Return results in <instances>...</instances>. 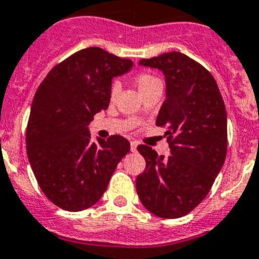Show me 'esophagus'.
<instances>
[{
	"mask_svg": "<svg viewBox=\"0 0 259 259\" xmlns=\"http://www.w3.org/2000/svg\"><path fill=\"white\" fill-rule=\"evenodd\" d=\"M130 147H132V151H136L137 147H138V142L137 141H132L130 142Z\"/></svg>",
	"mask_w": 259,
	"mask_h": 259,
	"instance_id": "34e87169",
	"label": "esophagus"
}]
</instances>
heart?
Returning a JSON list of instances; mask_svg holds the SVG:
<instances>
[{"instance_id": "1", "label": "heart", "mask_w": 259, "mask_h": 259, "mask_svg": "<svg viewBox=\"0 0 259 259\" xmlns=\"http://www.w3.org/2000/svg\"><path fill=\"white\" fill-rule=\"evenodd\" d=\"M134 82H136L137 87H138L139 92H141L142 95L143 94H146V92L150 91V90L154 89V87L161 86V82L157 79L156 76L147 73L138 74V75L136 76ZM118 89H120V87H118V83H113V86H112V90H111L112 99H114L117 96V94H118Z\"/></svg>"}]
</instances>
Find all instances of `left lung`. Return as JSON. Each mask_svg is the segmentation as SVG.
I'll use <instances>...</instances> for the list:
<instances>
[{
  "instance_id": "obj_1",
  "label": "left lung",
  "mask_w": 259,
  "mask_h": 259,
  "mask_svg": "<svg viewBox=\"0 0 259 259\" xmlns=\"http://www.w3.org/2000/svg\"><path fill=\"white\" fill-rule=\"evenodd\" d=\"M165 78V100L156 118L167 126L170 155L138 146L146 169L136 186L142 204L164 219L189 213L208 194L227 155V112L213 76L179 52L141 60Z\"/></svg>"
}]
</instances>
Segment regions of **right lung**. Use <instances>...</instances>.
<instances>
[{
    "mask_svg": "<svg viewBox=\"0 0 259 259\" xmlns=\"http://www.w3.org/2000/svg\"><path fill=\"white\" fill-rule=\"evenodd\" d=\"M132 67L127 58L91 47L53 67L36 91L27 155L40 188L58 207L75 212L95 204L130 151L121 136L92 141L89 125L109 105L112 79Z\"/></svg>",
    "mask_w": 259,
    "mask_h": 259,
    "instance_id": "obj_1",
    "label": "right lung"
}]
</instances>
